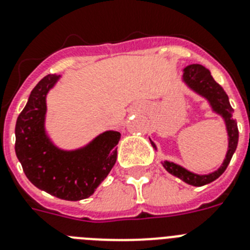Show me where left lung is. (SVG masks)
Wrapping results in <instances>:
<instances>
[{
  "mask_svg": "<svg viewBox=\"0 0 250 250\" xmlns=\"http://www.w3.org/2000/svg\"><path fill=\"white\" fill-rule=\"evenodd\" d=\"M182 83L188 89L192 90L193 93H196L201 98L206 99L211 110L215 114L221 117L224 123H225L226 133H228V151H226L225 159H224L219 169H216L215 171L208 174L193 173V171L188 170L182 165L175 164V163L169 160L161 161V164L165 167V170L169 171L174 177L179 178L183 182H186L187 184H190V186L194 187H202L217 179L226 170L232 155L235 152L236 146H238V125H236V121L232 117L234 115V109L230 105L229 96L226 95L225 90L222 89L221 86L213 80V77L211 76V72L207 70L206 67H203L202 64H189V66H187L183 70V75H182ZM150 142L152 145V147L155 148V151H157L156 145L154 144V141H151V138Z\"/></svg>",
  "mask_w": 250,
  "mask_h": 250,
  "instance_id": "8db88e82",
  "label": "left lung"
}]
</instances>
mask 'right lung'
Returning a JSON list of instances; mask_svg holds the SVG:
<instances>
[{"label": "right lung", "instance_id": "right-lung-1", "mask_svg": "<svg viewBox=\"0 0 250 250\" xmlns=\"http://www.w3.org/2000/svg\"><path fill=\"white\" fill-rule=\"evenodd\" d=\"M60 79L48 75L30 93L16 121L15 151L25 175L37 188L61 200H85L114 167L121 133L109 129L79 148L58 147L45 129V117L47 95Z\"/></svg>", "mask_w": 250, "mask_h": 250}]
</instances>
